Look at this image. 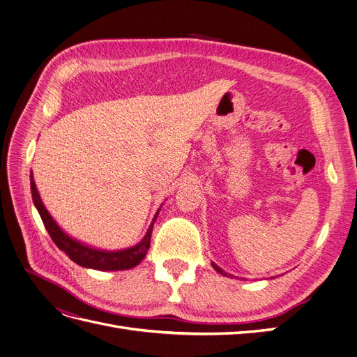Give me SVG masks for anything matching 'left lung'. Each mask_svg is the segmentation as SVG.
Returning a JSON list of instances; mask_svg holds the SVG:
<instances>
[{"label":"left lung","instance_id":"left-lung-1","mask_svg":"<svg viewBox=\"0 0 357 357\" xmlns=\"http://www.w3.org/2000/svg\"><path fill=\"white\" fill-rule=\"evenodd\" d=\"M211 266H213V268H214V270H215V271H219V273H220V274H223V275H226V273H225V271H223V270H222V268H220V267H219V266H215V264H214V262H211Z\"/></svg>","mask_w":357,"mask_h":357}]
</instances>
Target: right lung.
<instances>
[{"label":"right lung","instance_id":"right-lung-1","mask_svg":"<svg viewBox=\"0 0 357 357\" xmlns=\"http://www.w3.org/2000/svg\"><path fill=\"white\" fill-rule=\"evenodd\" d=\"M30 191H32L33 203L42 217L45 229L48 230V234L52 238L54 243L59 248L61 251H64L70 257V259L75 262V264H79L86 268L102 270V271L128 270V268L135 267L137 264H140L143 258L146 257L149 248H150L153 225H154V220H156L160 208L158 210L156 215L153 217V222L147 230V234L142 239L140 243H137L135 246L128 248V250H122V251H100V250H95V248H90L87 245L77 242L75 239L70 238L68 235L64 234L63 230H61V227L54 222L51 214L48 213V210L45 208V206L42 203L39 192L36 190V183L33 181L32 172H30Z\"/></svg>","mask_w":357,"mask_h":357}]
</instances>
